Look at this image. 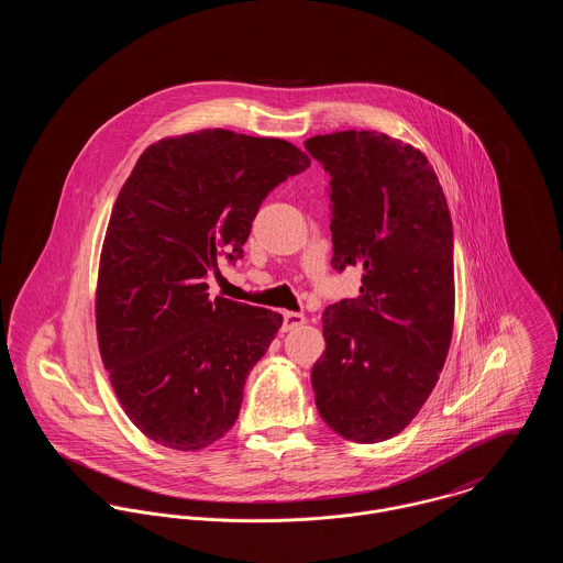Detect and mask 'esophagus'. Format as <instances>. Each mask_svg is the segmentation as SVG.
<instances>
[{
	"mask_svg": "<svg viewBox=\"0 0 563 563\" xmlns=\"http://www.w3.org/2000/svg\"><path fill=\"white\" fill-rule=\"evenodd\" d=\"M303 322H306L303 314H299V312H284V324H282V329H284V331H290V329L301 327Z\"/></svg>",
	"mask_w": 563,
	"mask_h": 563,
	"instance_id": "esophagus-1",
	"label": "esophagus"
}]
</instances>
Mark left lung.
<instances>
[{
	"mask_svg": "<svg viewBox=\"0 0 563 563\" xmlns=\"http://www.w3.org/2000/svg\"><path fill=\"white\" fill-rule=\"evenodd\" d=\"M329 175L331 266L364 271L360 295L322 312L312 368L322 420L373 444L402 431L431 395L453 333V223L429 161L382 132L306 141Z\"/></svg>",
	"mask_w": 563,
	"mask_h": 563,
	"instance_id": "left-lung-1",
	"label": "left lung"
}]
</instances>
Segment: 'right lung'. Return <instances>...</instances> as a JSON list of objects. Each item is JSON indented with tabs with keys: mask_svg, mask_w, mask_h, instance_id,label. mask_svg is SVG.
<instances>
[{
	"mask_svg": "<svg viewBox=\"0 0 563 563\" xmlns=\"http://www.w3.org/2000/svg\"><path fill=\"white\" fill-rule=\"evenodd\" d=\"M310 158L279 139L203 130L147 147L121 188L99 262L97 338L130 420L154 442L199 451L225 435L249 371L282 314L210 301L268 192Z\"/></svg>",
	"mask_w": 563,
	"mask_h": 563,
	"instance_id": "obj_1",
	"label": "right lung"
}]
</instances>
